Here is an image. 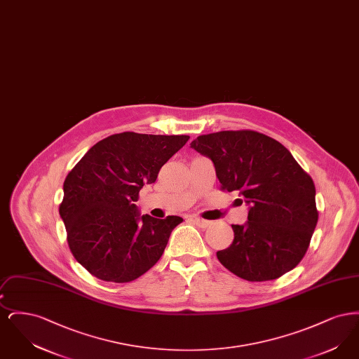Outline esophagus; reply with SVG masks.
<instances>
[{
  "label": "esophagus",
  "mask_w": 359,
  "mask_h": 359,
  "mask_svg": "<svg viewBox=\"0 0 359 359\" xmlns=\"http://www.w3.org/2000/svg\"><path fill=\"white\" fill-rule=\"evenodd\" d=\"M191 221L195 223L198 227H201V229H205V227H208L211 224L210 221H205V219H202V218H196V217L191 218Z\"/></svg>",
  "instance_id": "1"
}]
</instances>
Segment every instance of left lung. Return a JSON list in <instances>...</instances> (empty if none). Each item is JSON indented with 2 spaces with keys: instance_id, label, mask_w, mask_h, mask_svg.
<instances>
[{
  "instance_id": "8db88e82",
  "label": "left lung",
  "mask_w": 359,
  "mask_h": 359,
  "mask_svg": "<svg viewBox=\"0 0 359 359\" xmlns=\"http://www.w3.org/2000/svg\"><path fill=\"white\" fill-rule=\"evenodd\" d=\"M191 148L208 157L223 191H238L248 222L231 224L233 243L217 252L223 266L248 281H269L306 255L318 223L315 184L290 151L255 130L203 135Z\"/></svg>"
}]
</instances>
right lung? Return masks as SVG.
I'll return each mask as SVG.
<instances>
[{
    "mask_svg": "<svg viewBox=\"0 0 359 359\" xmlns=\"http://www.w3.org/2000/svg\"><path fill=\"white\" fill-rule=\"evenodd\" d=\"M189 136L123 132L91 147L69 171L59 207L72 256L103 281L129 283L163 256L172 230L183 218L140 215L144 184L186 145Z\"/></svg>",
    "mask_w": 359,
    "mask_h": 359,
    "instance_id": "right-lung-1",
    "label": "right lung"
}]
</instances>
